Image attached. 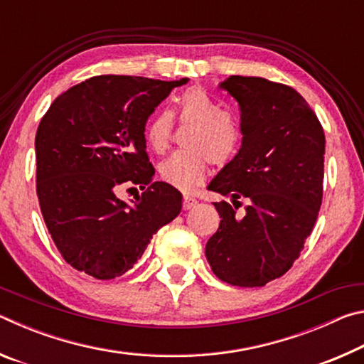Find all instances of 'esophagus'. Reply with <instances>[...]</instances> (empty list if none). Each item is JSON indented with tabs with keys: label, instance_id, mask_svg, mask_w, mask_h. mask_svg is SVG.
Wrapping results in <instances>:
<instances>
[{
	"label": "esophagus",
	"instance_id": "obj_1",
	"mask_svg": "<svg viewBox=\"0 0 364 364\" xmlns=\"http://www.w3.org/2000/svg\"><path fill=\"white\" fill-rule=\"evenodd\" d=\"M196 205H197V200L194 199V197L184 196V199H183V210H191V208H194Z\"/></svg>",
	"mask_w": 364,
	"mask_h": 364
}]
</instances>
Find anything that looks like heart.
I'll use <instances>...</instances> for the list:
<instances>
[{"label": "heart", "instance_id": "b5f03b06", "mask_svg": "<svg viewBox=\"0 0 364 364\" xmlns=\"http://www.w3.org/2000/svg\"><path fill=\"white\" fill-rule=\"evenodd\" d=\"M181 122H196L186 144L188 149L171 152L159 165L162 180L180 191H193L204 181L208 157L223 164L237 152L242 139V128L205 90L199 86L184 90L176 97ZM173 115L170 110H159L146 127V141L154 151H164L168 144Z\"/></svg>", "mask_w": 364, "mask_h": 364}]
</instances>
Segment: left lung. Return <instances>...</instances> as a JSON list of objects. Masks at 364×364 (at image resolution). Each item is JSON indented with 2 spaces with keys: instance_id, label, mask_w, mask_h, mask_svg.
Listing matches in <instances>:
<instances>
[{
  "instance_id": "left-lung-1",
  "label": "left lung",
  "mask_w": 364,
  "mask_h": 364,
  "mask_svg": "<svg viewBox=\"0 0 364 364\" xmlns=\"http://www.w3.org/2000/svg\"><path fill=\"white\" fill-rule=\"evenodd\" d=\"M241 109L242 144L207 189L250 204L239 218L215 202L217 232L205 257L231 286L262 287L292 267L316 223L323 200L324 132L308 102L291 86L231 75L220 83ZM237 208V207H236Z\"/></svg>"
}]
</instances>
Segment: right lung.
<instances>
[{
	"instance_id": "right-lung-1",
	"label": "right lung",
	"mask_w": 364,
	"mask_h": 364,
	"mask_svg": "<svg viewBox=\"0 0 364 364\" xmlns=\"http://www.w3.org/2000/svg\"><path fill=\"white\" fill-rule=\"evenodd\" d=\"M130 75H97L56 97L35 138L36 194L64 260L96 279H114L138 263L152 234L181 212L183 196L146 154L144 127L175 86ZM139 183L136 201L118 197ZM133 189V188H132Z\"/></svg>"
}]
</instances>
